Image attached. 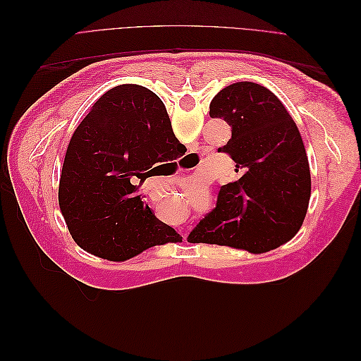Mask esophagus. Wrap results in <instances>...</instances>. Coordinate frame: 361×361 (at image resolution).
<instances>
[{"instance_id": "34e87169", "label": "esophagus", "mask_w": 361, "mask_h": 361, "mask_svg": "<svg viewBox=\"0 0 361 361\" xmlns=\"http://www.w3.org/2000/svg\"><path fill=\"white\" fill-rule=\"evenodd\" d=\"M183 239H187V233H183Z\"/></svg>"}]
</instances>
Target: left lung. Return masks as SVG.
<instances>
[{"label":"left lung","mask_w":361,"mask_h":361,"mask_svg":"<svg viewBox=\"0 0 361 361\" xmlns=\"http://www.w3.org/2000/svg\"><path fill=\"white\" fill-rule=\"evenodd\" d=\"M212 118L232 126L218 149L236 162L239 179L223 185L214 209L188 235L190 243L262 253L300 231L310 200V167L300 130L267 87L243 81L218 92Z\"/></svg>","instance_id":"1"}]
</instances>
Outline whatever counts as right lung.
<instances>
[{
  "label": "right lung",
  "instance_id": "obj_1",
  "mask_svg": "<svg viewBox=\"0 0 361 361\" xmlns=\"http://www.w3.org/2000/svg\"><path fill=\"white\" fill-rule=\"evenodd\" d=\"M185 152L154 92L122 84L104 93L75 129L61 169L59 204L73 241L114 262L180 241L146 204L140 187L155 166Z\"/></svg>",
  "mask_w": 361,
  "mask_h": 361
}]
</instances>
